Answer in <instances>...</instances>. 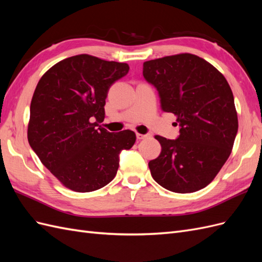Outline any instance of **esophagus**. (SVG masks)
Returning <instances> with one entry per match:
<instances>
[{
	"label": "esophagus",
	"mask_w": 262,
	"mask_h": 262,
	"mask_svg": "<svg viewBox=\"0 0 262 262\" xmlns=\"http://www.w3.org/2000/svg\"><path fill=\"white\" fill-rule=\"evenodd\" d=\"M148 136L147 134H141V133H137V139L138 140H143V139H145V138H147Z\"/></svg>",
	"instance_id": "1"
}]
</instances>
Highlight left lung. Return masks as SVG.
Wrapping results in <instances>:
<instances>
[{"mask_svg":"<svg viewBox=\"0 0 262 262\" xmlns=\"http://www.w3.org/2000/svg\"><path fill=\"white\" fill-rule=\"evenodd\" d=\"M143 76L156 87L162 109L175 115L180 126L176 140L155 136L162 152L148 163L150 175L177 193L207 187L231 155L238 130L226 78L191 53L146 61Z\"/></svg>","mask_w":262,"mask_h":262,"instance_id":"obj_1","label":"left lung"}]
</instances>
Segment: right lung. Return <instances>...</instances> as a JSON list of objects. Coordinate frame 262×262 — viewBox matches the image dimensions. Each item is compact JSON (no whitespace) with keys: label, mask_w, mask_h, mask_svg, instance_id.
Wrapping results in <instances>:
<instances>
[{"label":"right lung","mask_w":262,"mask_h":262,"mask_svg":"<svg viewBox=\"0 0 262 262\" xmlns=\"http://www.w3.org/2000/svg\"><path fill=\"white\" fill-rule=\"evenodd\" d=\"M128 72L126 63L78 54L54 64L37 84L29 145L73 191L91 192L108 185L117 173L119 154L136 142L131 130L110 133L98 124L104 121L110 86Z\"/></svg>","instance_id":"add662e5"}]
</instances>
